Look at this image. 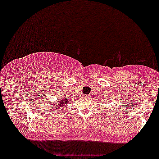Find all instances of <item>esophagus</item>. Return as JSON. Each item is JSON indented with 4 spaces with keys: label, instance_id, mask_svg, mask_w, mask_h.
I'll return each mask as SVG.
<instances>
[{
    "label": "esophagus",
    "instance_id": "1",
    "mask_svg": "<svg viewBox=\"0 0 159 159\" xmlns=\"http://www.w3.org/2000/svg\"><path fill=\"white\" fill-rule=\"evenodd\" d=\"M84 98H90V94H89V95H84Z\"/></svg>",
    "mask_w": 159,
    "mask_h": 159
}]
</instances>
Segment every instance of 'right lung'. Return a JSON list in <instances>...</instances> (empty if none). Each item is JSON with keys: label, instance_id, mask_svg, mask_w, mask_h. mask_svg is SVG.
Returning <instances> with one entry per match:
<instances>
[{"label": "right lung", "instance_id": "right-lung-1", "mask_svg": "<svg viewBox=\"0 0 159 159\" xmlns=\"http://www.w3.org/2000/svg\"><path fill=\"white\" fill-rule=\"evenodd\" d=\"M68 99H69V98H63V99H61V101L58 102V104H57V105H54V106H55L54 107H62L63 106H64V105H66V104L68 103Z\"/></svg>", "mask_w": 159, "mask_h": 159}]
</instances>
